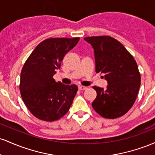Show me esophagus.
Wrapping results in <instances>:
<instances>
[{
	"mask_svg": "<svg viewBox=\"0 0 155 155\" xmlns=\"http://www.w3.org/2000/svg\"><path fill=\"white\" fill-rule=\"evenodd\" d=\"M87 89V87H84V86H79V90H85Z\"/></svg>",
	"mask_w": 155,
	"mask_h": 155,
	"instance_id": "esophagus-1",
	"label": "esophagus"
}]
</instances>
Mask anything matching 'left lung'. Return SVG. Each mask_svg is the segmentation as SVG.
<instances>
[{"label":"left lung","mask_w":155,"mask_h":155,"mask_svg":"<svg viewBox=\"0 0 155 155\" xmlns=\"http://www.w3.org/2000/svg\"><path fill=\"white\" fill-rule=\"evenodd\" d=\"M92 45L95 72L104 74L106 90L94 86L97 92L92 106L101 117L116 119L125 114L134 104L140 86V75L132 54L117 39L107 35L86 37Z\"/></svg>","instance_id":"left-lung-1"}]
</instances>
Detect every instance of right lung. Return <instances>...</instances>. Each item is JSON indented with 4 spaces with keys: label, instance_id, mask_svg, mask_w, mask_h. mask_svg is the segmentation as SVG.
I'll return each mask as SVG.
<instances>
[{
    "label": "right lung",
    "instance_id": "1",
    "mask_svg": "<svg viewBox=\"0 0 155 155\" xmlns=\"http://www.w3.org/2000/svg\"><path fill=\"white\" fill-rule=\"evenodd\" d=\"M79 37L51 38L41 42L23 65L19 90L33 116L53 122L68 111L78 91L75 84L65 85L53 78L65 55L77 44Z\"/></svg>",
    "mask_w": 155,
    "mask_h": 155
}]
</instances>
